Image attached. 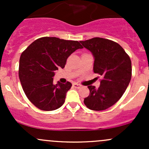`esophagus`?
<instances>
[{
  "label": "esophagus",
  "instance_id": "esophagus-1",
  "mask_svg": "<svg viewBox=\"0 0 149 149\" xmlns=\"http://www.w3.org/2000/svg\"><path fill=\"white\" fill-rule=\"evenodd\" d=\"M73 86L75 87V88H80L81 87V85H80V84H79L75 83L73 84Z\"/></svg>",
  "mask_w": 149,
  "mask_h": 149
}]
</instances>
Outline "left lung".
I'll list each match as a JSON object with an SVG mask.
<instances>
[{"label": "left lung", "mask_w": 149, "mask_h": 149, "mask_svg": "<svg viewBox=\"0 0 149 149\" xmlns=\"http://www.w3.org/2000/svg\"><path fill=\"white\" fill-rule=\"evenodd\" d=\"M80 42L94 55V72L103 77L98 88L88 86L90 94L84 99V104L91 110H104L125 91L131 79V61L124 49L112 40L94 37Z\"/></svg>", "instance_id": "obj_1"}]
</instances>
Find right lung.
<instances>
[{"label":"right lung","mask_w":149,"mask_h":149,"mask_svg":"<svg viewBox=\"0 0 149 149\" xmlns=\"http://www.w3.org/2000/svg\"><path fill=\"white\" fill-rule=\"evenodd\" d=\"M80 42L44 37L33 42L22 53L19 76L28 100L41 110L52 111L65 102L70 82L53 84L55 70L65 67L68 58L77 49Z\"/></svg>","instance_id":"add662e5"}]
</instances>
